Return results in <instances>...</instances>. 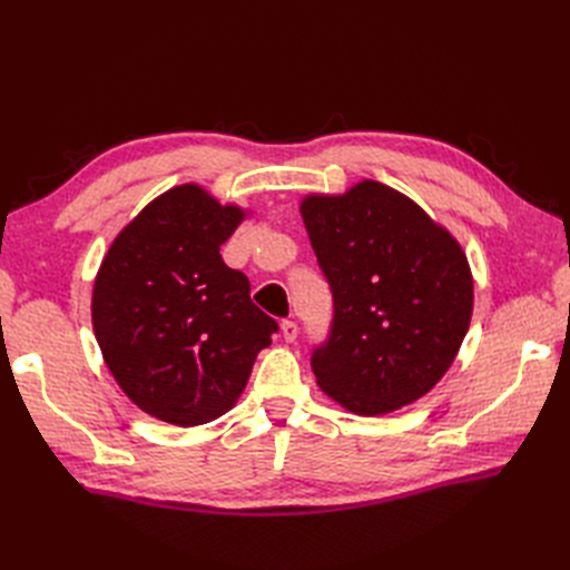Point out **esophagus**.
I'll return each mask as SVG.
<instances>
[{"label":"esophagus","instance_id":"34e87169","mask_svg":"<svg viewBox=\"0 0 570 570\" xmlns=\"http://www.w3.org/2000/svg\"><path fill=\"white\" fill-rule=\"evenodd\" d=\"M281 331H283L285 342H295V340H297V335H299V327H297V323H295V321H283Z\"/></svg>","mask_w":570,"mask_h":570}]
</instances>
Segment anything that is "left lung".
<instances>
[{
  "label": "left lung",
  "instance_id": "left-lung-1",
  "mask_svg": "<svg viewBox=\"0 0 570 570\" xmlns=\"http://www.w3.org/2000/svg\"><path fill=\"white\" fill-rule=\"evenodd\" d=\"M299 214L333 289L318 387L358 416L421 400L450 371L473 314V275L454 235L396 189L361 180L306 195Z\"/></svg>",
  "mask_w": 570,
  "mask_h": 570
}]
</instances>
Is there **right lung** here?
<instances>
[{"label":"right lung","instance_id":"right-lung-1","mask_svg":"<svg viewBox=\"0 0 570 570\" xmlns=\"http://www.w3.org/2000/svg\"><path fill=\"white\" fill-rule=\"evenodd\" d=\"M247 212L197 183L170 187L116 235L92 287V327L128 400L174 425L230 411L278 323L220 245Z\"/></svg>","mask_w":570,"mask_h":570}]
</instances>
